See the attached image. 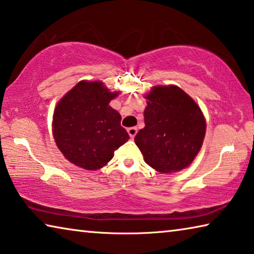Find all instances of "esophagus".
Segmentation results:
<instances>
[{"mask_svg":"<svg viewBox=\"0 0 254 254\" xmlns=\"http://www.w3.org/2000/svg\"><path fill=\"white\" fill-rule=\"evenodd\" d=\"M127 131H128V135L130 136V138H134L135 135L137 134V128L136 127H130V128H128Z\"/></svg>","mask_w":254,"mask_h":254,"instance_id":"esophagus-1","label":"esophagus"}]
</instances>
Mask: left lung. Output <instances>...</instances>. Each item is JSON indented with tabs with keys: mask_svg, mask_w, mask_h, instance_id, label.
I'll return each instance as SVG.
<instances>
[{
	"mask_svg": "<svg viewBox=\"0 0 254 254\" xmlns=\"http://www.w3.org/2000/svg\"><path fill=\"white\" fill-rule=\"evenodd\" d=\"M135 136L144 161L161 173L180 171L200 151L206 122L200 108L178 86H154Z\"/></svg>",
	"mask_w": 254,
	"mask_h": 254,
	"instance_id": "left-lung-1",
	"label": "left lung"
}]
</instances>
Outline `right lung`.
I'll use <instances>...</instances> for the list:
<instances>
[{
    "mask_svg": "<svg viewBox=\"0 0 254 254\" xmlns=\"http://www.w3.org/2000/svg\"><path fill=\"white\" fill-rule=\"evenodd\" d=\"M117 92H109L101 82H78L58 102L53 117L57 147L70 163L98 170L129 139L120 126L122 116L109 106Z\"/></svg>",
    "mask_w": 254,
    "mask_h": 254,
    "instance_id": "obj_1",
    "label": "right lung"
}]
</instances>
